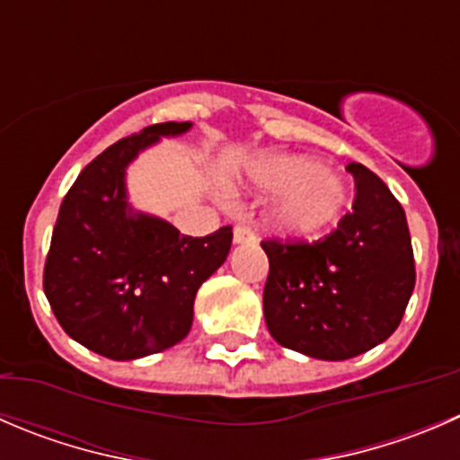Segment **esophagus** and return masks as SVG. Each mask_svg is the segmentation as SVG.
I'll list each match as a JSON object with an SVG mask.
<instances>
[{"mask_svg":"<svg viewBox=\"0 0 460 460\" xmlns=\"http://www.w3.org/2000/svg\"><path fill=\"white\" fill-rule=\"evenodd\" d=\"M256 240V234L249 225H238L234 229V244H244V243H253Z\"/></svg>","mask_w":460,"mask_h":460,"instance_id":"34e87169","label":"esophagus"}]
</instances>
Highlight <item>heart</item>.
Returning a JSON list of instances; mask_svg holds the SVG:
<instances>
[{"instance_id":"1","label":"heart","mask_w":460,"mask_h":460,"mask_svg":"<svg viewBox=\"0 0 460 460\" xmlns=\"http://www.w3.org/2000/svg\"><path fill=\"white\" fill-rule=\"evenodd\" d=\"M247 184L258 193H279L270 225L283 238H316L332 229L349 207L346 181L303 155H262L247 168Z\"/></svg>"}]
</instances>
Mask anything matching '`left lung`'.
I'll use <instances>...</instances> for the list:
<instances>
[{
    "label": "left lung",
    "mask_w": 460,
    "mask_h": 460,
    "mask_svg": "<svg viewBox=\"0 0 460 460\" xmlns=\"http://www.w3.org/2000/svg\"><path fill=\"white\" fill-rule=\"evenodd\" d=\"M349 171L358 195L332 234L312 244L262 243L267 330L285 349L325 362L386 341L416 285L404 208L367 166L350 164Z\"/></svg>",
    "instance_id": "1"
}]
</instances>
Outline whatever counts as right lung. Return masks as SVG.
Returning <instances> with one entry per match:
<instances>
[{"instance_id":"add662e5","label":"right lung","mask_w":460,"mask_h":460,"mask_svg":"<svg viewBox=\"0 0 460 460\" xmlns=\"http://www.w3.org/2000/svg\"><path fill=\"white\" fill-rule=\"evenodd\" d=\"M193 123L168 121L117 141L78 175L51 235L44 294L74 341L114 362L180 343L193 325L199 285L231 249V226L204 238L180 235L164 217L135 208L128 168Z\"/></svg>"}]
</instances>
